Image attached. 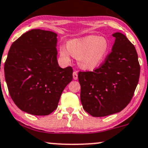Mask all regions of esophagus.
Instances as JSON below:
<instances>
[{
	"label": "esophagus",
	"mask_w": 148,
	"mask_h": 148,
	"mask_svg": "<svg viewBox=\"0 0 148 148\" xmlns=\"http://www.w3.org/2000/svg\"><path fill=\"white\" fill-rule=\"evenodd\" d=\"M73 79H74V80H77L78 79L77 72H73Z\"/></svg>",
	"instance_id": "obj_1"
}]
</instances>
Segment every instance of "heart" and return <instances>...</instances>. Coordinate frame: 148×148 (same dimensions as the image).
Returning <instances> with one entry per match:
<instances>
[{
	"mask_svg": "<svg viewBox=\"0 0 148 148\" xmlns=\"http://www.w3.org/2000/svg\"><path fill=\"white\" fill-rule=\"evenodd\" d=\"M110 49L108 39L103 36H88L69 40L66 45H60L59 54L65 63L71 61L72 56L77 58L81 68L94 70L102 64Z\"/></svg>",
	"mask_w": 148,
	"mask_h": 148,
	"instance_id": "b5f03b06",
	"label": "heart"
}]
</instances>
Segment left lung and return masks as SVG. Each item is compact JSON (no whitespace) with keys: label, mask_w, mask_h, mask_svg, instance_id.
<instances>
[{"label":"left lung","mask_w":148,"mask_h":148,"mask_svg":"<svg viewBox=\"0 0 148 148\" xmlns=\"http://www.w3.org/2000/svg\"><path fill=\"white\" fill-rule=\"evenodd\" d=\"M104 62L93 72H79L81 101L83 109L94 117L119 112L132 99L140 76L135 47L121 33Z\"/></svg>","instance_id":"obj_1"}]
</instances>
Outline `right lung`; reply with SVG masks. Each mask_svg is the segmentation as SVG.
<instances>
[{"mask_svg":"<svg viewBox=\"0 0 148 148\" xmlns=\"http://www.w3.org/2000/svg\"><path fill=\"white\" fill-rule=\"evenodd\" d=\"M57 34L32 29L15 40L5 63V77L10 97L19 109L45 116L58 107L62 92L72 81V67L57 61Z\"/></svg>","mask_w":148,"mask_h":148,"instance_id":"add662e5","label":"right lung"}]
</instances>
